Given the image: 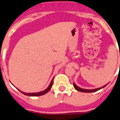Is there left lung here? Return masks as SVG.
Wrapping results in <instances>:
<instances>
[{"label": "left lung", "mask_w": 120, "mask_h": 120, "mask_svg": "<svg viewBox=\"0 0 120 120\" xmlns=\"http://www.w3.org/2000/svg\"><path fill=\"white\" fill-rule=\"evenodd\" d=\"M107 85H108V84H107ZM107 85H105V86H103V87H99V88H97V89H82V88H81V87H79V86H77V85H76L74 83H73V85H74V88L76 89V90H78V91L82 92H87V93H90V92H94L98 91V90H100V89H102V88H103V87H105V86H106Z\"/></svg>", "instance_id": "1"}]
</instances>
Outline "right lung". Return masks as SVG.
Here are the masks:
<instances>
[{
    "label": "right lung",
    "instance_id": "add662e5",
    "mask_svg": "<svg viewBox=\"0 0 120 120\" xmlns=\"http://www.w3.org/2000/svg\"><path fill=\"white\" fill-rule=\"evenodd\" d=\"M54 78L52 79V80H51V82L50 83L48 87L44 90H42L41 92H34V93H26V92H23L21 91V90H20L19 89H18L17 88V89H18L19 91H20L22 94H23L24 95H28V96H30V97H37V96H40V95H45V94H46L50 89H51V87L53 85V80H54Z\"/></svg>",
    "mask_w": 120,
    "mask_h": 120
}]
</instances>
